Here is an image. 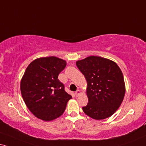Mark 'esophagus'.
Returning a JSON list of instances; mask_svg holds the SVG:
<instances>
[{
	"label": "esophagus",
	"mask_w": 146,
	"mask_h": 146,
	"mask_svg": "<svg viewBox=\"0 0 146 146\" xmlns=\"http://www.w3.org/2000/svg\"><path fill=\"white\" fill-rule=\"evenodd\" d=\"M75 96H79V94H80V91H79V90H77V91L75 92Z\"/></svg>",
	"instance_id": "34e87169"
}]
</instances>
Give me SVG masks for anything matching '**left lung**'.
Masks as SVG:
<instances>
[{
    "label": "left lung",
    "mask_w": 146,
    "mask_h": 146,
    "mask_svg": "<svg viewBox=\"0 0 146 146\" xmlns=\"http://www.w3.org/2000/svg\"><path fill=\"white\" fill-rule=\"evenodd\" d=\"M76 65L88 82V103L82 109L96 120L110 117L122 103L125 86L122 71L117 63L100 56L77 60Z\"/></svg>",
    "instance_id": "left-lung-1"
}]
</instances>
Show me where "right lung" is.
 Returning a JSON list of instances; mask_svg holds the SVG:
<instances>
[{
    "instance_id": "add662e5",
    "label": "right lung",
    "mask_w": 146,
    "mask_h": 146,
    "mask_svg": "<svg viewBox=\"0 0 146 146\" xmlns=\"http://www.w3.org/2000/svg\"><path fill=\"white\" fill-rule=\"evenodd\" d=\"M66 65L65 60L57 57H44L33 60L25 70L21 82V95L38 119L49 121L59 117L72 98L58 79Z\"/></svg>"
}]
</instances>
